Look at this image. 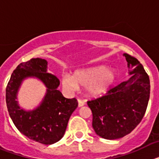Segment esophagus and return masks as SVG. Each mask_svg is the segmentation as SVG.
<instances>
[{
    "label": "esophagus",
    "instance_id": "1",
    "mask_svg": "<svg viewBox=\"0 0 159 159\" xmlns=\"http://www.w3.org/2000/svg\"><path fill=\"white\" fill-rule=\"evenodd\" d=\"M84 104H85V101L80 99H78V106L80 107H83Z\"/></svg>",
    "mask_w": 159,
    "mask_h": 159
}]
</instances>
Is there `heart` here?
<instances>
[{
	"mask_svg": "<svg viewBox=\"0 0 159 159\" xmlns=\"http://www.w3.org/2000/svg\"><path fill=\"white\" fill-rule=\"evenodd\" d=\"M115 70L107 68L104 66L90 67L75 71L71 77L64 75L61 83L67 91H75L78 86L86 87L87 93L91 96H99L104 94L116 82Z\"/></svg>",
	"mask_w": 159,
	"mask_h": 159,
	"instance_id": "heart-1",
	"label": "heart"
}]
</instances>
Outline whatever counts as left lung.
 <instances>
[{
	"instance_id": "left-lung-1",
	"label": "left lung",
	"mask_w": 159,
	"mask_h": 159,
	"mask_svg": "<svg viewBox=\"0 0 159 159\" xmlns=\"http://www.w3.org/2000/svg\"><path fill=\"white\" fill-rule=\"evenodd\" d=\"M131 76L127 81L110 88L103 95L88 101L92 112V127L105 139L127 135L139 124L147 111L151 84L141 63L124 53Z\"/></svg>"
}]
</instances>
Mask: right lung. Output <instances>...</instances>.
<instances>
[{
	"instance_id": "obj_1",
	"label": "right lung",
	"mask_w": 159,
	"mask_h": 159,
	"mask_svg": "<svg viewBox=\"0 0 159 159\" xmlns=\"http://www.w3.org/2000/svg\"><path fill=\"white\" fill-rule=\"evenodd\" d=\"M47 64L45 60L40 58L20 63L7 84L5 97L8 114L18 130L33 141L50 145L63 138L78 102L75 98L66 99L57 90L60 80L48 72ZM31 76L40 78L48 89L42 104L35 110L26 112L18 105L16 93L22 81Z\"/></svg>"
}]
</instances>
